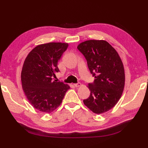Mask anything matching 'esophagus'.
<instances>
[{
    "label": "esophagus",
    "instance_id": "1",
    "mask_svg": "<svg viewBox=\"0 0 148 148\" xmlns=\"http://www.w3.org/2000/svg\"><path fill=\"white\" fill-rule=\"evenodd\" d=\"M74 86H76V87H79V86H81V84L80 83H75V84H74Z\"/></svg>",
    "mask_w": 148,
    "mask_h": 148
}]
</instances>
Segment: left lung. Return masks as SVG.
Here are the masks:
<instances>
[{
    "label": "left lung",
    "mask_w": 148,
    "mask_h": 148,
    "mask_svg": "<svg viewBox=\"0 0 148 148\" xmlns=\"http://www.w3.org/2000/svg\"><path fill=\"white\" fill-rule=\"evenodd\" d=\"M77 48L95 78L93 84L86 86L90 95L83 100L84 104L95 114H102L114 108L122 95L125 81L123 64L116 50L106 40H86Z\"/></svg>",
    "instance_id": "1"
}]
</instances>
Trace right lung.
I'll list each match as a JSON object with an SVG mask.
<instances>
[{
	"label": "right lung",
	"mask_w": 148,
	"mask_h": 148,
	"mask_svg": "<svg viewBox=\"0 0 148 148\" xmlns=\"http://www.w3.org/2000/svg\"><path fill=\"white\" fill-rule=\"evenodd\" d=\"M68 43L49 42L35 47L25 60L21 74L23 92L38 111L50 113L60 106L70 86L53 80L58 62Z\"/></svg>",
	"instance_id": "obj_1"
}]
</instances>
